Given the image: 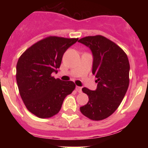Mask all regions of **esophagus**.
<instances>
[{"instance_id": "1", "label": "esophagus", "mask_w": 148, "mask_h": 148, "mask_svg": "<svg viewBox=\"0 0 148 148\" xmlns=\"http://www.w3.org/2000/svg\"><path fill=\"white\" fill-rule=\"evenodd\" d=\"M82 87H78V86H76V87H75V90H76L77 92H82Z\"/></svg>"}]
</instances>
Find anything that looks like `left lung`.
Returning a JSON list of instances; mask_svg holds the SVG:
<instances>
[{
  "mask_svg": "<svg viewBox=\"0 0 148 148\" xmlns=\"http://www.w3.org/2000/svg\"><path fill=\"white\" fill-rule=\"evenodd\" d=\"M78 42L92 52V73L98 83L95 90L82 89L89 101L80 110L90 119H104L119 108L127 90L130 72L127 56L118 45L101 35L83 38Z\"/></svg>",
  "mask_w": 148,
  "mask_h": 148,
  "instance_id": "1",
  "label": "left lung"
}]
</instances>
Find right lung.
Instances as JSON below:
<instances>
[{
	"mask_svg": "<svg viewBox=\"0 0 148 148\" xmlns=\"http://www.w3.org/2000/svg\"><path fill=\"white\" fill-rule=\"evenodd\" d=\"M78 38L50 36L33 44L21 55L16 66V81L26 108L40 119L60 111L65 97L75 85L51 76L61 66L64 53Z\"/></svg>",
	"mask_w": 148,
	"mask_h": 148,
	"instance_id": "right-lung-1",
	"label": "right lung"
}]
</instances>
